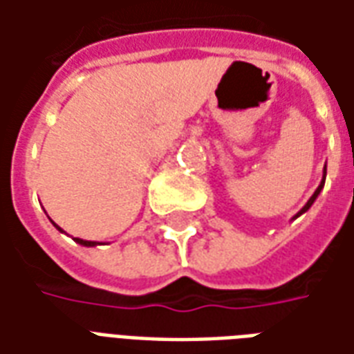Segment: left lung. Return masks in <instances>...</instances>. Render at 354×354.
I'll use <instances>...</instances> for the list:
<instances>
[{
  "label": "left lung",
  "mask_w": 354,
  "mask_h": 354,
  "mask_svg": "<svg viewBox=\"0 0 354 354\" xmlns=\"http://www.w3.org/2000/svg\"><path fill=\"white\" fill-rule=\"evenodd\" d=\"M324 180H326V165H324V176H322V182H320V185H319V187H317V192L313 193V195H311V199L307 201V205H305V207L301 208V210H299V212H297V214L294 216V218H297V216H301V214H304V212H307V210H309V208H311V205H313V203H315V199H317V197H319V193L322 192V187H324Z\"/></svg>",
  "instance_id": "8db88e82"
}]
</instances>
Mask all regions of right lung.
<instances>
[{"mask_svg":"<svg viewBox=\"0 0 354 354\" xmlns=\"http://www.w3.org/2000/svg\"><path fill=\"white\" fill-rule=\"evenodd\" d=\"M55 225H57V223H55ZM57 230H60L58 225H57ZM60 231H62V230H60ZM73 241H75V243H80V245H83V246H96V245H98V243H94V241H83V239H77V237L73 239Z\"/></svg>","mask_w":354,"mask_h":354,"instance_id":"1","label":"right lung"}]
</instances>
